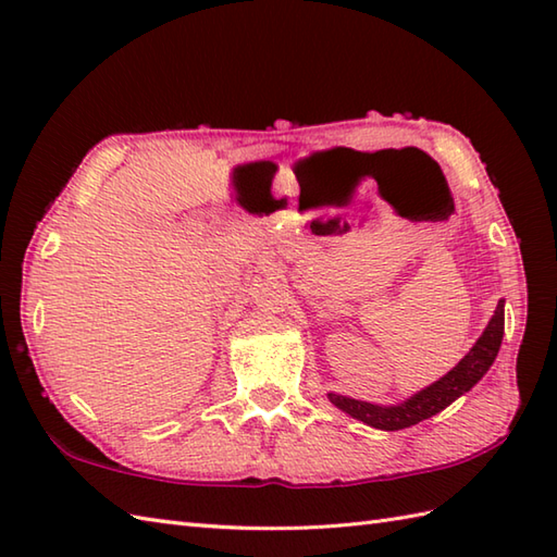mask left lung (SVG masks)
Returning a JSON list of instances; mask_svg holds the SVG:
<instances>
[{
	"mask_svg": "<svg viewBox=\"0 0 557 557\" xmlns=\"http://www.w3.org/2000/svg\"><path fill=\"white\" fill-rule=\"evenodd\" d=\"M503 335H505V301L500 299L498 306H495V313L488 321L486 330H483V335L476 339V345L469 349L467 357L461 359L453 371L445 373L441 381L423 387L421 393L411 395L407 401H401V405L381 407V405H371V401H359V399L335 395V393H327V399L333 401L337 409L349 413L354 419L373 425V429H381V431L409 429L413 423L435 417L437 411H443L445 407L453 405L459 395L469 393V389L474 387L483 375H486L495 357H498Z\"/></svg>",
	"mask_w": 557,
	"mask_h": 557,
	"instance_id": "1",
	"label": "left lung"
}]
</instances>
